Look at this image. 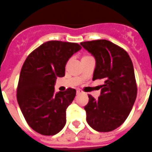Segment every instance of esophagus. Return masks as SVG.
<instances>
[{
    "instance_id": "1",
    "label": "esophagus",
    "mask_w": 152,
    "mask_h": 152,
    "mask_svg": "<svg viewBox=\"0 0 152 152\" xmlns=\"http://www.w3.org/2000/svg\"><path fill=\"white\" fill-rule=\"evenodd\" d=\"M83 93V91L81 90V89H77V94H82Z\"/></svg>"
}]
</instances>
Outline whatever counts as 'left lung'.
<instances>
[{"instance_id":"obj_1","label":"left lung","mask_w":152,"mask_h":152,"mask_svg":"<svg viewBox=\"0 0 152 152\" xmlns=\"http://www.w3.org/2000/svg\"><path fill=\"white\" fill-rule=\"evenodd\" d=\"M81 45L95 58L93 81L104 82L98 99L88 95L85 106L87 122L97 132H111L124 122L135 102L138 89L133 64L126 50L107 40Z\"/></svg>"}]
</instances>
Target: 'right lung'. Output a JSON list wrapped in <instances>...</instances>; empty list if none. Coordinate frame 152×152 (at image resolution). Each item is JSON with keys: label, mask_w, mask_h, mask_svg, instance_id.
Masks as SVG:
<instances>
[{"label": "right lung", "mask_w": 152, "mask_h": 152, "mask_svg": "<svg viewBox=\"0 0 152 152\" xmlns=\"http://www.w3.org/2000/svg\"><path fill=\"white\" fill-rule=\"evenodd\" d=\"M81 47L76 43L50 41L33 50L20 71L17 99L28 125L39 134L54 135L66 124V109L76 90L54 93L57 77L65 75V65Z\"/></svg>", "instance_id": "1"}]
</instances>
